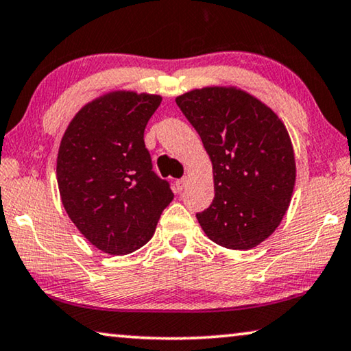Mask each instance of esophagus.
Segmentation results:
<instances>
[{
    "mask_svg": "<svg viewBox=\"0 0 351 351\" xmlns=\"http://www.w3.org/2000/svg\"><path fill=\"white\" fill-rule=\"evenodd\" d=\"M186 184H187V178L186 176L184 178H180V180L175 181V187H176L178 192H181L182 189H184Z\"/></svg>",
    "mask_w": 351,
    "mask_h": 351,
    "instance_id": "obj_1",
    "label": "esophagus"
}]
</instances>
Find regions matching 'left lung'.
Instances as JSON below:
<instances>
[{
  "mask_svg": "<svg viewBox=\"0 0 351 351\" xmlns=\"http://www.w3.org/2000/svg\"><path fill=\"white\" fill-rule=\"evenodd\" d=\"M213 162L214 200L197 213L206 237L227 249L265 241L289 209L296 167L284 123L237 88L209 86L176 97Z\"/></svg>",
  "mask_w": 351,
  "mask_h": 351,
  "instance_id": "8db88e82",
  "label": "left lung"
}]
</instances>
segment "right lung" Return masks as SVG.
Masks as SVG:
<instances>
[{
    "mask_svg": "<svg viewBox=\"0 0 351 351\" xmlns=\"http://www.w3.org/2000/svg\"><path fill=\"white\" fill-rule=\"evenodd\" d=\"M160 101L145 93L106 94L83 107L62 135L56 160L62 205L83 237L107 254L148 243L173 200L143 140Z\"/></svg>",
    "mask_w": 351,
    "mask_h": 351,
    "instance_id": "right-lung-1",
    "label": "right lung"
}]
</instances>
